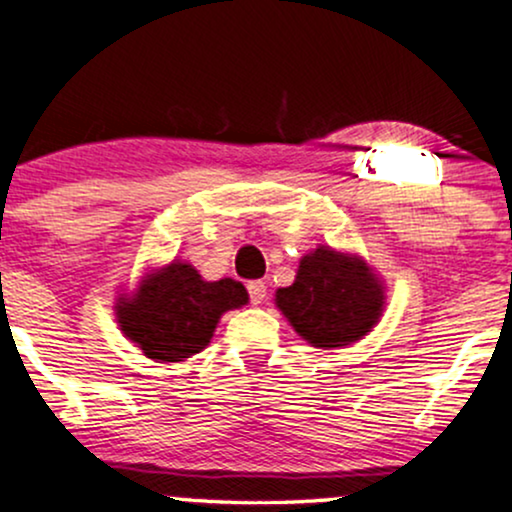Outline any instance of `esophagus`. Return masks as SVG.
<instances>
[{
  "label": "esophagus",
  "mask_w": 512,
  "mask_h": 512,
  "mask_svg": "<svg viewBox=\"0 0 512 512\" xmlns=\"http://www.w3.org/2000/svg\"><path fill=\"white\" fill-rule=\"evenodd\" d=\"M248 293H250V303L260 305L264 298H267V286H264V281H250Z\"/></svg>",
  "instance_id": "esophagus-1"
}]
</instances>
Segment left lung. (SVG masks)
<instances>
[{
	"mask_svg": "<svg viewBox=\"0 0 512 512\" xmlns=\"http://www.w3.org/2000/svg\"><path fill=\"white\" fill-rule=\"evenodd\" d=\"M274 303L305 342L339 349L378 325L385 291L361 257L320 245L298 264L296 281L276 291Z\"/></svg>",
	"mask_w": 512,
	"mask_h": 512,
	"instance_id": "8db88e82",
	"label": "left lung"
}]
</instances>
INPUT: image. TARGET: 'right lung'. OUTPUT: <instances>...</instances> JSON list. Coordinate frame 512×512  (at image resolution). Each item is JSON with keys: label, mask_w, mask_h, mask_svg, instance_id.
Masks as SVG:
<instances>
[{"label": "right lung", "mask_w": 512, "mask_h": 512, "mask_svg": "<svg viewBox=\"0 0 512 512\" xmlns=\"http://www.w3.org/2000/svg\"><path fill=\"white\" fill-rule=\"evenodd\" d=\"M245 303L248 291L240 281H204L192 264L173 260L142 276L132 296L117 298L115 315L144 356L178 363L209 344L226 310Z\"/></svg>", "instance_id": "add662e5"}]
</instances>
